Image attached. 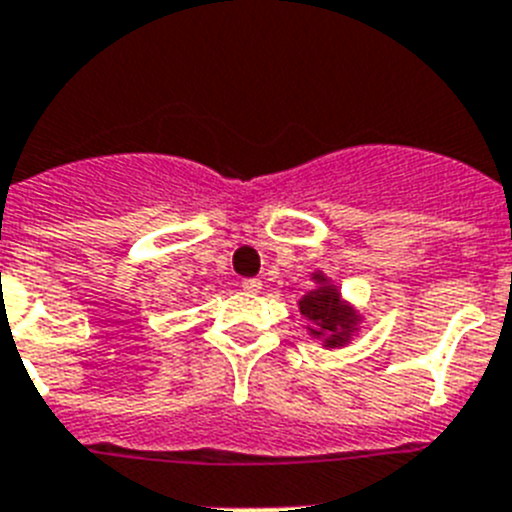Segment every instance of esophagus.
<instances>
[{"mask_svg": "<svg viewBox=\"0 0 512 512\" xmlns=\"http://www.w3.org/2000/svg\"><path fill=\"white\" fill-rule=\"evenodd\" d=\"M242 288L247 293H260L262 281H260V278H247V281H242Z\"/></svg>", "mask_w": 512, "mask_h": 512, "instance_id": "obj_1", "label": "esophagus"}]
</instances>
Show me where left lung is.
<instances>
[{"instance_id": "8db88e82", "label": "left lung", "mask_w": 512, "mask_h": 512, "mask_svg": "<svg viewBox=\"0 0 512 512\" xmlns=\"http://www.w3.org/2000/svg\"><path fill=\"white\" fill-rule=\"evenodd\" d=\"M314 281L317 288L299 301V311L314 324L309 327V335L322 337L324 348H342L358 330L361 314L342 301L337 286H332L322 273H314Z\"/></svg>"}]
</instances>
